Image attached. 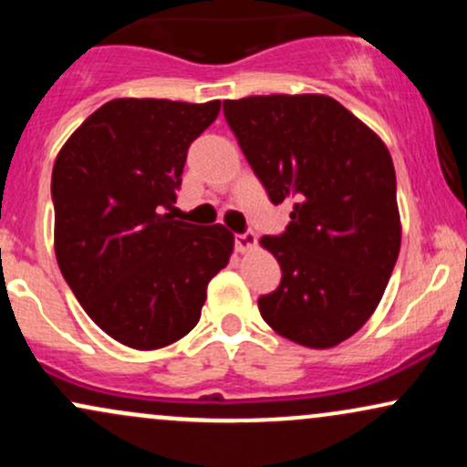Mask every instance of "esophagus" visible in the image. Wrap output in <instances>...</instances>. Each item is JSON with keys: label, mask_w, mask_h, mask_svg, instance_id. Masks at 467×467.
<instances>
[{"label": "esophagus", "mask_w": 467, "mask_h": 467, "mask_svg": "<svg viewBox=\"0 0 467 467\" xmlns=\"http://www.w3.org/2000/svg\"><path fill=\"white\" fill-rule=\"evenodd\" d=\"M256 245V234L254 233H239L234 234V248L239 252H245Z\"/></svg>", "instance_id": "obj_1"}]
</instances>
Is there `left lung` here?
<instances>
[{"label":"left lung","mask_w":467,"mask_h":467,"mask_svg":"<svg viewBox=\"0 0 467 467\" xmlns=\"http://www.w3.org/2000/svg\"><path fill=\"white\" fill-rule=\"evenodd\" d=\"M223 116L287 228L261 245L281 283L259 298L276 334L327 349L375 312L400 254L398 184L389 149L323 94L226 100Z\"/></svg>","instance_id":"8db88e82"}]
</instances>
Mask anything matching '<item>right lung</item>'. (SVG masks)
Listing matches in <instances>:
<instances>
[{
    "mask_svg": "<svg viewBox=\"0 0 467 467\" xmlns=\"http://www.w3.org/2000/svg\"><path fill=\"white\" fill-rule=\"evenodd\" d=\"M219 100L116 99L69 136L52 169L55 252L89 318L131 349H160L202 316L233 233L173 219L186 153Z\"/></svg>",
    "mask_w": 467,
    "mask_h": 467,
    "instance_id": "obj_1",
    "label": "right lung"
}]
</instances>
